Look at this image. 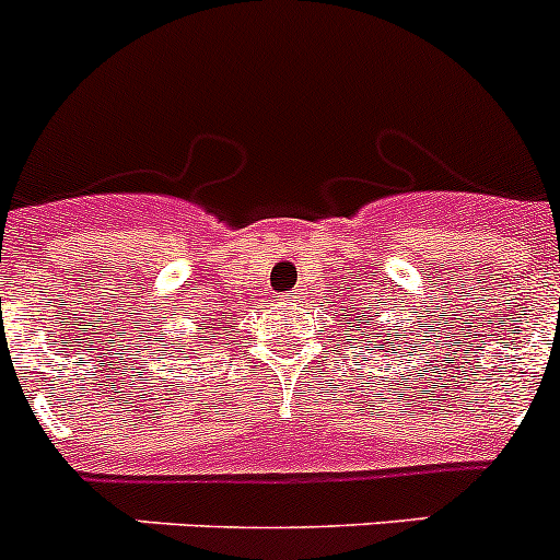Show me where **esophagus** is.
Returning a JSON list of instances; mask_svg holds the SVG:
<instances>
[{"label": "esophagus", "mask_w": 560, "mask_h": 560, "mask_svg": "<svg viewBox=\"0 0 560 560\" xmlns=\"http://www.w3.org/2000/svg\"><path fill=\"white\" fill-rule=\"evenodd\" d=\"M281 301H284V306H295V303L301 301V292H298V290L284 292V295H281Z\"/></svg>", "instance_id": "1"}]
</instances>
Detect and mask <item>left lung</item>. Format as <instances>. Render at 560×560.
<instances>
[{"label":"left lung","instance_id":"8db88e82","mask_svg":"<svg viewBox=\"0 0 560 560\" xmlns=\"http://www.w3.org/2000/svg\"><path fill=\"white\" fill-rule=\"evenodd\" d=\"M374 317H377V314H374Z\"/></svg>","mask_w":560,"mask_h":560}]
</instances>
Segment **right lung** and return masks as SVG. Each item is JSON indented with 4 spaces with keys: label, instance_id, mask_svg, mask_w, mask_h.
<instances>
[{
    "label": "right lung",
    "instance_id": "1",
    "mask_svg": "<svg viewBox=\"0 0 560 560\" xmlns=\"http://www.w3.org/2000/svg\"><path fill=\"white\" fill-rule=\"evenodd\" d=\"M177 352H186V350H177ZM188 358V355H186Z\"/></svg>",
    "mask_w": 560,
    "mask_h": 560
}]
</instances>
